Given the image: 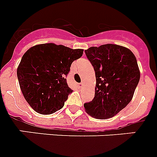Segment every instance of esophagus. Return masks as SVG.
Returning <instances> with one entry per match:
<instances>
[{"label":"esophagus","mask_w":157,"mask_h":157,"mask_svg":"<svg viewBox=\"0 0 157 157\" xmlns=\"http://www.w3.org/2000/svg\"><path fill=\"white\" fill-rule=\"evenodd\" d=\"M78 87H80V88H81V87H82V86H83V82H80V83H78Z\"/></svg>","instance_id":"1"}]
</instances>
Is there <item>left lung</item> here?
Returning a JSON list of instances; mask_svg holds the SVG:
<instances>
[{
	"mask_svg": "<svg viewBox=\"0 0 157 157\" xmlns=\"http://www.w3.org/2000/svg\"><path fill=\"white\" fill-rule=\"evenodd\" d=\"M85 53L96 73L95 97L85 103L86 112L97 119L115 116L132 100L140 78L135 55L127 48L107 44Z\"/></svg>",
	"mask_w": 157,
	"mask_h": 157,
	"instance_id": "obj_1",
	"label": "left lung"
}]
</instances>
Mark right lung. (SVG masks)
Listing matches in <instances>:
<instances>
[{"instance_id": "obj_1", "label": "right lung", "mask_w": 157, "mask_h": 157, "mask_svg": "<svg viewBox=\"0 0 157 157\" xmlns=\"http://www.w3.org/2000/svg\"><path fill=\"white\" fill-rule=\"evenodd\" d=\"M82 53V49L52 43L35 45L25 52L17 76L25 100L36 112L51 114L63 107L73 91L66 75Z\"/></svg>"}]
</instances>
